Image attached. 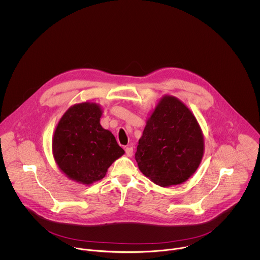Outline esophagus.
Listing matches in <instances>:
<instances>
[{
  "mask_svg": "<svg viewBox=\"0 0 260 260\" xmlns=\"http://www.w3.org/2000/svg\"><path fill=\"white\" fill-rule=\"evenodd\" d=\"M125 152H126L128 157H131L133 155V147H126L125 148Z\"/></svg>",
  "mask_w": 260,
  "mask_h": 260,
  "instance_id": "obj_1",
  "label": "esophagus"
}]
</instances>
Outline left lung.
<instances>
[{
  "instance_id": "left-lung-1",
  "label": "left lung",
  "mask_w": 260,
  "mask_h": 260,
  "mask_svg": "<svg viewBox=\"0 0 260 260\" xmlns=\"http://www.w3.org/2000/svg\"><path fill=\"white\" fill-rule=\"evenodd\" d=\"M203 151L196 118L177 98L165 96L146 123L135 160L145 176L167 187L186 181L198 168Z\"/></svg>"
}]
</instances>
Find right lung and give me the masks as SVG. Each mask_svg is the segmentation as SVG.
I'll return each mask as SVG.
<instances>
[{"instance_id":"right-lung-1","label":"right lung","mask_w":260,"mask_h":260,"mask_svg":"<svg viewBox=\"0 0 260 260\" xmlns=\"http://www.w3.org/2000/svg\"><path fill=\"white\" fill-rule=\"evenodd\" d=\"M101 115L97 104L80 103L68 109L55 130V160L69 178L82 184L104 178L112 163L124 154L114 135L100 125Z\"/></svg>"}]
</instances>
